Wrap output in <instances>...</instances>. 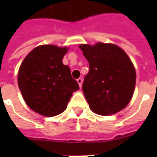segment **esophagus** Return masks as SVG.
<instances>
[{
  "mask_svg": "<svg viewBox=\"0 0 157 157\" xmlns=\"http://www.w3.org/2000/svg\"><path fill=\"white\" fill-rule=\"evenodd\" d=\"M82 82H83V80H82V78H78V79H77V82H78V84H79V86H80V87H82Z\"/></svg>",
  "mask_w": 157,
  "mask_h": 157,
  "instance_id": "1",
  "label": "esophagus"
}]
</instances>
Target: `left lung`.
<instances>
[{
  "label": "left lung",
  "mask_w": 157,
  "mask_h": 157,
  "mask_svg": "<svg viewBox=\"0 0 157 157\" xmlns=\"http://www.w3.org/2000/svg\"><path fill=\"white\" fill-rule=\"evenodd\" d=\"M79 48L89 62L82 91L90 109L99 115L121 111L135 91L136 73L130 59L113 44H81Z\"/></svg>",
  "instance_id": "obj_1"
}]
</instances>
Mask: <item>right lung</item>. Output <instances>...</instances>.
<instances>
[{
  "label": "right lung",
  "instance_id": "1",
  "mask_svg": "<svg viewBox=\"0 0 157 157\" xmlns=\"http://www.w3.org/2000/svg\"><path fill=\"white\" fill-rule=\"evenodd\" d=\"M66 47L40 45L27 55L18 71L17 82L30 109L46 117L64 112L79 85L62 59Z\"/></svg>",
  "mask_w": 157,
  "mask_h": 157
}]
</instances>
